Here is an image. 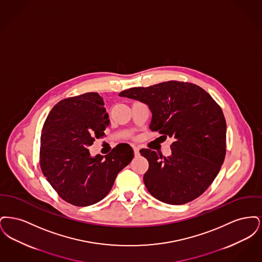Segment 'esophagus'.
Instances as JSON below:
<instances>
[{
  "label": "esophagus",
  "mask_w": 262,
  "mask_h": 262,
  "mask_svg": "<svg viewBox=\"0 0 262 262\" xmlns=\"http://www.w3.org/2000/svg\"><path fill=\"white\" fill-rule=\"evenodd\" d=\"M134 151H135V155L136 156L139 155V148L137 146H134Z\"/></svg>",
  "instance_id": "obj_1"
}]
</instances>
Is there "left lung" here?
I'll return each instance as SVG.
<instances>
[{
  "mask_svg": "<svg viewBox=\"0 0 262 262\" xmlns=\"http://www.w3.org/2000/svg\"><path fill=\"white\" fill-rule=\"evenodd\" d=\"M119 96L146 104L152 114L150 129L164 139L174 138L168 158L139 151L149 163L143 181L150 194L173 205L201 195L224 162L226 121L220 106L204 89L176 80L129 88Z\"/></svg>",
  "mask_w": 262,
  "mask_h": 262,
  "instance_id": "left-lung-1",
  "label": "left lung"
}]
</instances>
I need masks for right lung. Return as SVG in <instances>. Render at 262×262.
Instances as JSON below:
<instances>
[{
  "mask_svg": "<svg viewBox=\"0 0 262 262\" xmlns=\"http://www.w3.org/2000/svg\"><path fill=\"white\" fill-rule=\"evenodd\" d=\"M109 124L103 98L96 92L60 101L44 123L41 170L58 194L73 205L88 206L103 200L135 156L126 143L105 156L90 155L88 147L104 136Z\"/></svg>",
  "mask_w": 262,
  "mask_h": 262,
  "instance_id": "add662e5",
  "label": "right lung"
}]
</instances>
